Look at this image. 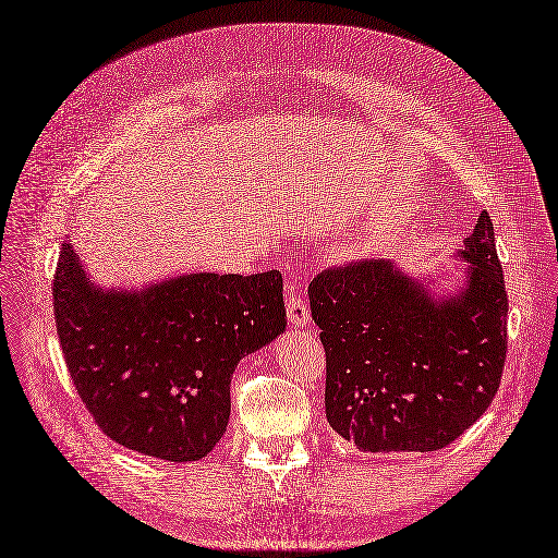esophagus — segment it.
Segmentation results:
<instances>
[{
  "instance_id": "obj_1",
  "label": "esophagus",
  "mask_w": 558,
  "mask_h": 558,
  "mask_svg": "<svg viewBox=\"0 0 558 558\" xmlns=\"http://www.w3.org/2000/svg\"><path fill=\"white\" fill-rule=\"evenodd\" d=\"M287 315L293 326H307L310 324V310L305 298L291 289V295L287 298Z\"/></svg>"
}]
</instances>
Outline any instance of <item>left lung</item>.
I'll return each mask as SVG.
<instances>
[{"label": "left lung", "instance_id": "obj_1", "mask_svg": "<svg viewBox=\"0 0 558 558\" xmlns=\"http://www.w3.org/2000/svg\"><path fill=\"white\" fill-rule=\"evenodd\" d=\"M459 255L464 289L433 298L388 260L329 267L310 283L326 352V421L364 452H436L483 416L507 360V312L487 213Z\"/></svg>", "mask_w": 558, "mask_h": 558}]
</instances>
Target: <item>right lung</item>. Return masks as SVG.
Instances as JSON below:
<instances>
[{
  "label": "right lung",
  "instance_id": "right-lung-1",
  "mask_svg": "<svg viewBox=\"0 0 558 558\" xmlns=\"http://www.w3.org/2000/svg\"><path fill=\"white\" fill-rule=\"evenodd\" d=\"M53 317L80 400L108 438L140 454L196 461L225 436L241 357L287 331L283 279L186 275L104 291L63 243Z\"/></svg>",
  "mask_w": 558,
  "mask_h": 558
}]
</instances>
